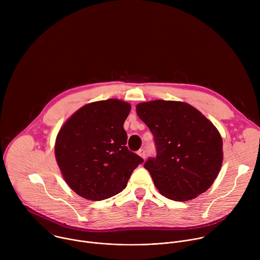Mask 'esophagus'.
I'll return each instance as SVG.
<instances>
[{"mask_svg":"<svg viewBox=\"0 0 260 260\" xmlns=\"http://www.w3.org/2000/svg\"><path fill=\"white\" fill-rule=\"evenodd\" d=\"M138 155H139V156H141L142 158H145V155H146V154H145V150L140 149V150L138 151Z\"/></svg>","mask_w":260,"mask_h":260,"instance_id":"34e87169","label":"esophagus"}]
</instances>
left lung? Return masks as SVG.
Here are the masks:
<instances>
[{
  "mask_svg": "<svg viewBox=\"0 0 260 260\" xmlns=\"http://www.w3.org/2000/svg\"><path fill=\"white\" fill-rule=\"evenodd\" d=\"M136 111L154 136L157 155L148 159L144 168L159 192L185 202L207 191L223 160V142L216 126L184 102H143Z\"/></svg>",
  "mask_w": 260,
  "mask_h": 260,
  "instance_id": "8db88e82",
  "label": "left lung"
}]
</instances>
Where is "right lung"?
<instances>
[{
  "label": "right lung",
  "mask_w": 260,
  "mask_h": 260,
  "mask_svg": "<svg viewBox=\"0 0 260 260\" xmlns=\"http://www.w3.org/2000/svg\"><path fill=\"white\" fill-rule=\"evenodd\" d=\"M127 102L109 99L84 105L60 127L54 145L69 187L83 199L102 201L121 192L143 158L125 146Z\"/></svg>",
  "instance_id": "1"
}]
</instances>
